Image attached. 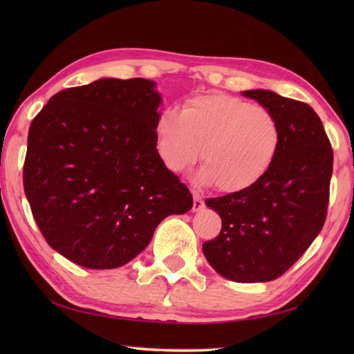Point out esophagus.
<instances>
[{
    "label": "esophagus",
    "instance_id": "esophagus-1",
    "mask_svg": "<svg viewBox=\"0 0 354 354\" xmlns=\"http://www.w3.org/2000/svg\"><path fill=\"white\" fill-rule=\"evenodd\" d=\"M192 209H193V213H198L204 209V199H202L199 193H193V208Z\"/></svg>",
    "mask_w": 354,
    "mask_h": 354
}]
</instances>
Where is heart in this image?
<instances>
[{
  "label": "heart",
  "mask_w": 354,
  "mask_h": 354,
  "mask_svg": "<svg viewBox=\"0 0 354 354\" xmlns=\"http://www.w3.org/2000/svg\"><path fill=\"white\" fill-rule=\"evenodd\" d=\"M155 141L158 158L171 173L196 161L202 147L198 183L236 193L268 175L281 146V127L269 109L213 93L192 97L181 112L164 109Z\"/></svg>",
  "instance_id": "b5f03b06"
}]
</instances>
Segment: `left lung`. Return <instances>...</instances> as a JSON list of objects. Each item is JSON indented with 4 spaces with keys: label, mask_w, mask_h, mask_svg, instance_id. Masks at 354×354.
I'll return each mask as SVG.
<instances>
[{
    "label": "left lung",
    "mask_w": 354,
    "mask_h": 354,
    "mask_svg": "<svg viewBox=\"0 0 354 354\" xmlns=\"http://www.w3.org/2000/svg\"><path fill=\"white\" fill-rule=\"evenodd\" d=\"M277 117L281 146L260 183L207 199L222 219L219 236L202 245L205 259L237 283L272 281L306 252L326 222L333 150L309 104L269 89L242 91Z\"/></svg>",
    "instance_id": "obj_1"
}]
</instances>
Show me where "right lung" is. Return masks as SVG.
Returning a JSON list of instances; mask_svg holds the SVG:
<instances>
[{
  "mask_svg": "<svg viewBox=\"0 0 354 354\" xmlns=\"http://www.w3.org/2000/svg\"><path fill=\"white\" fill-rule=\"evenodd\" d=\"M161 103L153 80L104 77L55 94L35 117L24 190L42 236L65 259L123 266L161 221L193 207L156 153Z\"/></svg>",
  "mask_w": 354,
  "mask_h": 354,
  "instance_id": "add662e5",
  "label": "right lung"
}]
</instances>
